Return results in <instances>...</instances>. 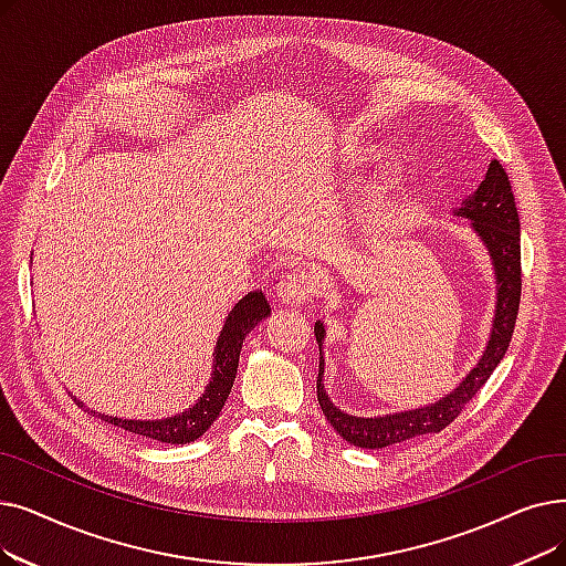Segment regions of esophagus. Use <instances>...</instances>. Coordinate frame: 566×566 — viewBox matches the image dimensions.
<instances>
[{
  "mask_svg": "<svg viewBox=\"0 0 566 566\" xmlns=\"http://www.w3.org/2000/svg\"><path fill=\"white\" fill-rule=\"evenodd\" d=\"M316 275L307 268H296V270H286V273L280 277V289L277 296L286 305H301L312 298V293L316 291Z\"/></svg>",
  "mask_w": 566,
  "mask_h": 566,
  "instance_id": "1",
  "label": "esophagus"
}]
</instances>
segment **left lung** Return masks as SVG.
Instances as JSON below:
<instances>
[{"label":"left lung","mask_w":566,"mask_h":566,"mask_svg":"<svg viewBox=\"0 0 566 566\" xmlns=\"http://www.w3.org/2000/svg\"><path fill=\"white\" fill-rule=\"evenodd\" d=\"M460 217L474 219V231L485 242V248L493 256L495 275H497V314L493 324V335L485 347L483 358L474 370L464 377V381L451 392V396L441 398L439 402L402 411L392 416H379V419H358L339 411L324 392L322 375V339L324 326L318 322L314 326V335L318 342V377H316V398L322 405V411L331 426L337 430L354 447L360 449H384L409 441L413 437H423L430 432H441L449 428L458 416L462 413L464 405L470 402L481 386L490 379L500 360L504 358L509 342L515 328V318H518L521 307V291H523V273H521V219L515 210V199L511 191V182L502 164L495 159L490 164L485 180L476 189L472 199H467L464 206L458 210Z\"/></svg>","instance_id":"left-lung-1"}]
</instances>
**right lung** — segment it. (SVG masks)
Wrapping results in <instances>:
<instances>
[{"mask_svg":"<svg viewBox=\"0 0 566 566\" xmlns=\"http://www.w3.org/2000/svg\"><path fill=\"white\" fill-rule=\"evenodd\" d=\"M270 314V305L263 298L261 291L248 293L229 314L227 324L222 328V335L217 339V349H214V373H212V381L206 388L203 398L196 402L193 407H189L187 411H182L180 416H174V419L166 421H122V419H113V416H104L99 411H90L87 407H83L87 413L96 416V419L108 421L111 426H117L127 432L140 434L145 439H155V441H164V444H187V441L199 439L210 426L212 421H217L219 411H222L235 373H238V358H240V349H242V339L248 337V333H252V328Z\"/></svg>","mask_w":566,"mask_h":566,"instance_id":"obj_1","label":"right lung"}]
</instances>
